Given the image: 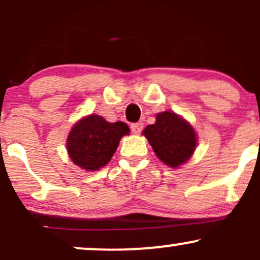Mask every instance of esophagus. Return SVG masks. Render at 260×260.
Returning a JSON list of instances; mask_svg holds the SVG:
<instances>
[{
  "label": "esophagus",
  "instance_id": "obj_1",
  "mask_svg": "<svg viewBox=\"0 0 260 260\" xmlns=\"http://www.w3.org/2000/svg\"><path fill=\"white\" fill-rule=\"evenodd\" d=\"M131 129L134 134H139L143 131V123H133L131 126Z\"/></svg>",
  "mask_w": 260,
  "mask_h": 260
}]
</instances>
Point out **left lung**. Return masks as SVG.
Here are the masks:
<instances>
[{
	"label": "left lung",
	"mask_w": 260,
	"mask_h": 260,
	"mask_svg": "<svg viewBox=\"0 0 260 260\" xmlns=\"http://www.w3.org/2000/svg\"><path fill=\"white\" fill-rule=\"evenodd\" d=\"M155 154L170 168H178L190 159L197 147L194 128L175 112L156 115L154 124L143 131Z\"/></svg>",
	"instance_id": "1"
}]
</instances>
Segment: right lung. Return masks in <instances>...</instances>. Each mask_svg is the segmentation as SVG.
Masks as SVG:
<instances>
[{
  "label": "right lung",
  "mask_w": 260,
  "mask_h": 260,
  "mask_svg": "<svg viewBox=\"0 0 260 260\" xmlns=\"http://www.w3.org/2000/svg\"><path fill=\"white\" fill-rule=\"evenodd\" d=\"M126 134H129V127L123 122L110 123L101 116H85L68 134V155L79 168L96 171L111 160L121 138Z\"/></svg>",
  "instance_id": "add662e5"
}]
</instances>
